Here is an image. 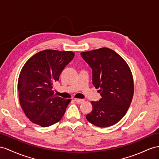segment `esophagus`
I'll list each match as a JSON object with an SVG mask.
<instances>
[{"label": "esophagus", "instance_id": "34e87169", "mask_svg": "<svg viewBox=\"0 0 159 159\" xmlns=\"http://www.w3.org/2000/svg\"><path fill=\"white\" fill-rule=\"evenodd\" d=\"M75 100L76 102L77 103H79V104L82 103H83L84 101L83 99H75Z\"/></svg>", "mask_w": 159, "mask_h": 159}]
</instances>
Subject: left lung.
Instances as JSON below:
<instances>
[{
  "mask_svg": "<svg viewBox=\"0 0 159 159\" xmlns=\"http://www.w3.org/2000/svg\"><path fill=\"white\" fill-rule=\"evenodd\" d=\"M80 55L92 68L93 84L101 96L99 101H91L92 111L86 118L100 128L114 125L125 116L133 98L131 70L118 54L107 48Z\"/></svg>",
  "mask_w": 159,
  "mask_h": 159,
  "instance_id": "left-lung-1",
  "label": "left lung"
}]
</instances>
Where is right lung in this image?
<instances>
[{
	"mask_svg": "<svg viewBox=\"0 0 159 159\" xmlns=\"http://www.w3.org/2000/svg\"><path fill=\"white\" fill-rule=\"evenodd\" d=\"M74 56L71 51L45 50L24 64L17 89L20 105L31 122L48 127L62 119L71 99L56 96L52 88Z\"/></svg>",
	"mask_w": 159,
	"mask_h": 159,
	"instance_id": "add662e5",
	"label": "right lung"
}]
</instances>
